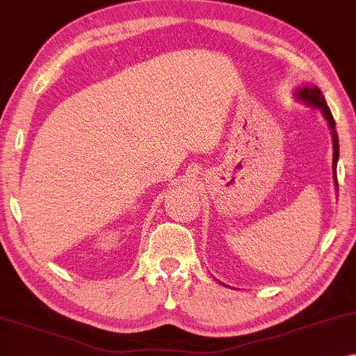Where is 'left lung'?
Returning <instances> with one entry per match:
<instances>
[{"label": "left lung", "mask_w": 356, "mask_h": 356, "mask_svg": "<svg viewBox=\"0 0 356 356\" xmlns=\"http://www.w3.org/2000/svg\"><path fill=\"white\" fill-rule=\"evenodd\" d=\"M296 97L299 100H304L305 103H309V105L318 108L321 113H323V116L326 118V121L330 122L331 129H332V143H334V157H332V167H334V179H336V184H337V175H336V163L339 159V140H337V132H336V121L334 118H332L331 114V109L330 106L326 105L325 102V97L321 95V92L318 87L315 86H304L300 87L298 90Z\"/></svg>", "instance_id": "obj_1"}]
</instances>
